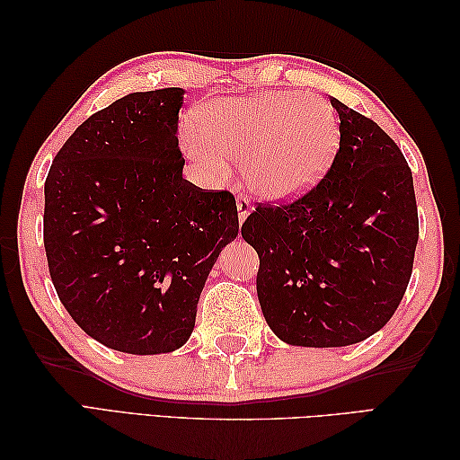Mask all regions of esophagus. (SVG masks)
Masks as SVG:
<instances>
[{
    "instance_id": "obj_1",
    "label": "esophagus",
    "mask_w": 460,
    "mask_h": 460,
    "mask_svg": "<svg viewBox=\"0 0 460 460\" xmlns=\"http://www.w3.org/2000/svg\"><path fill=\"white\" fill-rule=\"evenodd\" d=\"M251 209H252V205H251L249 195H247V193H239V195H237V211H239V219H241V221H245V217H247V215L251 213Z\"/></svg>"
}]
</instances>
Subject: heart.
<instances>
[{
  "label": "heart",
  "instance_id": "obj_1",
  "mask_svg": "<svg viewBox=\"0 0 460 460\" xmlns=\"http://www.w3.org/2000/svg\"><path fill=\"white\" fill-rule=\"evenodd\" d=\"M201 130L214 152L190 140L195 160L215 172L225 170L219 155L245 162L251 188L275 199L314 183L334 158L340 140L338 116L328 101L288 91L213 104L201 116Z\"/></svg>",
  "mask_w": 460,
  "mask_h": 460
}]
</instances>
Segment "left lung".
<instances>
[{"label": "left lung", "instance_id": "left-lung-1", "mask_svg": "<svg viewBox=\"0 0 460 460\" xmlns=\"http://www.w3.org/2000/svg\"><path fill=\"white\" fill-rule=\"evenodd\" d=\"M340 148L296 199L257 203L241 235L259 255L267 324L292 346L340 348L395 314L413 272L419 217L413 175L379 126L332 99Z\"/></svg>", "mask_w": 460, "mask_h": 460}]
</instances>
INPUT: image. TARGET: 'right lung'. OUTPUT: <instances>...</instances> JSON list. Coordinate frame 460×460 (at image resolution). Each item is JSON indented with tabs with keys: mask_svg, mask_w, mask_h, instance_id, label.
<instances>
[{
	"mask_svg": "<svg viewBox=\"0 0 460 460\" xmlns=\"http://www.w3.org/2000/svg\"><path fill=\"white\" fill-rule=\"evenodd\" d=\"M181 94L130 93L94 112L45 180L57 296L86 334L126 354H168L190 340L213 262L239 233L231 191L181 178Z\"/></svg>",
	"mask_w": 460,
	"mask_h": 460,
	"instance_id": "right-lung-1",
	"label": "right lung"
}]
</instances>
